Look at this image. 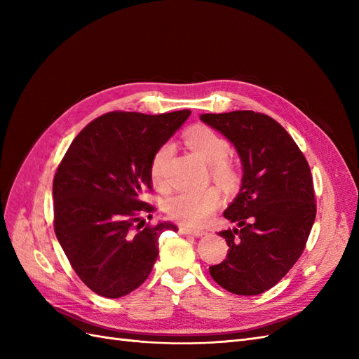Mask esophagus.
<instances>
[{"label":"esophagus","mask_w":359,"mask_h":359,"mask_svg":"<svg viewBox=\"0 0 359 359\" xmlns=\"http://www.w3.org/2000/svg\"><path fill=\"white\" fill-rule=\"evenodd\" d=\"M180 232L182 235H191V236H203L205 235V231L202 229H190V227H186V226H180Z\"/></svg>","instance_id":"1"}]
</instances>
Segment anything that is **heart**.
<instances>
[{
	"label": "heart",
	"mask_w": 359,
	"mask_h": 359,
	"mask_svg": "<svg viewBox=\"0 0 359 359\" xmlns=\"http://www.w3.org/2000/svg\"><path fill=\"white\" fill-rule=\"evenodd\" d=\"M186 142L193 153H196L210 165L212 178L232 186L236 181V168L227 158L231 153V144L224 136L206 126H194L186 133ZM172 156V145L161 144L149 161L151 180L158 189H166V166ZM220 203V193L215 187L203 190H182L166 201V212L175 222L187 226L203 224L217 210Z\"/></svg>",
	"instance_id": "obj_1"
}]
</instances>
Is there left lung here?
<instances>
[{
	"mask_svg": "<svg viewBox=\"0 0 359 359\" xmlns=\"http://www.w3.org/2000/svg\"><path fill=\"white\" fill-rule=\"evenodd\" d=\"M201 119L231 140L244 169L241 190L223 212L238 227L220 232L229 250L210 274L235 295H259L276 286L306 248L316 219L309 161L265 114L233 111Z\"/></svg>",
	"mask_w": 359,
	"mask_h": 359,
	"instance_id": "1",
	"label": "left lung"
}]
</instances>
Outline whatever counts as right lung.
I'll return each mask as SVG.
<instances>
[{
    "mask_svg": "<svg viewBox=\"0 0 359 359\" xmlns=\"http://www.w3.org/2000/svg\"><path fill=\"white\" fill-rule=\"evenodd\" d=\"M191 111H115L82 128L53 177V229L78 277L97 295L121 298L148 278L158 238L172 223L145 224L154 205L149 161Z\"/></svg>",
    "mask_w": 359,
    "mask_h": 359,
    "instance_id": "right-lung-1",
    "label": "right lung"
}]
</instances>
